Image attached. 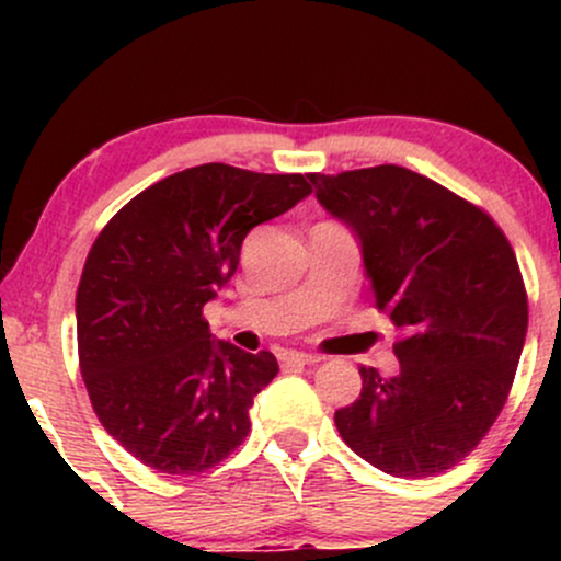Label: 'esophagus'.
I'll list each match as a JSON object with an SVG mask.
<instances>
[{
    "label": "esophagus",
    "mask_w": 561,
    "mask_h": 561,
    "mask_svg": "<svg viewBox=\"0 0 561 561\" xmlns=\"http://www.w3.org/2000/svg\"><path fill=\"white\" fill-rule=\"evenodd\" d=\"M282 366H306V364H317L319 356H311V353H298V351H285L279 356Z\"/></svg>",
    "instance_id": "esophagus-1"
}]
</instances>
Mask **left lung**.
<instances>
[{
  "label": "left lung",
  "instance_id": "1",
  "mask_svg": "<svg viewBox=\"0 0 561 561\" xmlns=\"http://www.w3.org/2000/svg\"><path fill=\"white\" fill-rule=\"evenodd\" d=\"M319 203L362 240L375 302L405 332L396 377L371 366L334 411L343 440L396 478L459 465L504 409L527 334V293L499 224L401 165L308 173Z\"/></svg>",
  "mask_w": 561,
  "mask_h": 561
}]
</instances>
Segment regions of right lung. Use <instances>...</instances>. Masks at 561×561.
Returning a JSON list of instances; mask_svg holds the SVG:
<instances>
[{"label": "right lung", "mask_w": 561, "mask_h": 561, "mask_svg": "<svg viewBox=\"0 0 561 561\" xmlns=\"http://www.w3.org/2000/svg\"><path fill=\"white\" fill-rule=\"evenodd\" d=\"M311 192L302 173L205 163L147 186L96 234L76 293L81 377L96 420L145 467L197 474L244 443L279 364L214 343L203 308L248 231Z\"/></svg>", "instance_id": "add662e5"}]
</instances>
